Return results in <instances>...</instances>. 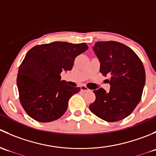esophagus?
I'll return each instance as SVG.
<instances>
[{
	"mask_svg": "<svg viewBox=\"0 0 156 156\" xmlns=\"http://www.w3.org/2000/svg\"><path fill=\"white\" fill-rule=\"evenodd\" d=\"M81 90L83 91V92H85V91H88L89 90V89L86 87V86L84 85H81Z\"/></svg>",
	"mask_w": 156,
	"mask_h": 156,
	"instance_id": "34e87169",
	"label": "esophagus"
}]
</instances>
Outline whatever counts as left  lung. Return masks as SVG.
Listing matches in <instances>:
<instances>
[{
	"mask_svg": "<svg viewBox=\"0 0 156 156\" xmlns=\"http://www.w3.org/2000/svg\"><path fill=\"white\" fill-rule=\"evenodd\" d=\"M93 49L100 62V72L110 76V90H94L96 100L90 104V110L108 122L125 119L142 97L146 81L144 64L133 50L119 42L97 41Z\"/></svg>",
	"mask_w": 156,
	"mask_h": 156,
	"instance_id": "obj_1",
	"label": "left lung"
}]
</instances>
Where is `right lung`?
<instances>
[{"mask_svg": "<svg viewBox=\"0 0 156 156\" xmlns=\"http://www.w3.org/2000/svg\"><path fill=\"white\" fill-rule=\"evenodd\" d=\"M88 49L86 43L56 41L36 45L26 53L17 74L20 101L34 120L50 122L66 112L70 97L81 88L61 81V72L72 70L75 58Z\"/></svg>", "mask_w": 156, "mask_h": 156, "instance_id": "right-lung-1", "label": "right lung"}]
</instances>
